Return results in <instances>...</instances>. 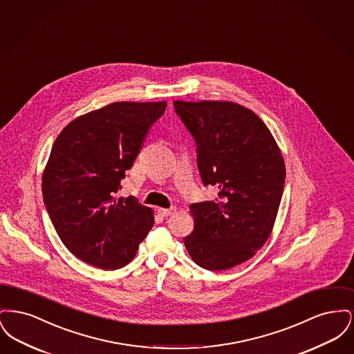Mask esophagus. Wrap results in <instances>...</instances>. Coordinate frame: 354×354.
I'll return each mask as SVG.
<instances>
[{
  "label": "esophagus",
  "mask_w": 354,
  "mask_h": 354,
  "mask_svg": "<svg viewBox=\"0 0 354 354\" xmlns=\"http://www.w3.org/2000/svg\"><path fill=\"white\" fill-rule=\"evenodd\" d=\"M176 207H171V208H158V214L160 216H169V215H174L176 214Z\"/></svg>",
  "instance_id": "esophagus-1"
}]
</instances>
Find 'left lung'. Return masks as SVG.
I'll list each match as a JSON object with an SVG mask.
<instances>
[{"mask_svg":"<svg viewBox=\"0 0 354 354\" xmlns=\"http://www.w3.org/2000/svg\"><path fill=\"white\" fill-rule=\"evenodd\" d=\"M198 145L204 185L215 201L191 204L194 231L185 236L191 259L224 270L250 260L268 240L286 183L281 151L252 110L230 101L174 102Z\"/></svg>","mask_w":354,"mask_h":354,"instance_id":"left-lung-1","label":"left lung"}]
</instances>
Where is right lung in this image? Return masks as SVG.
<instances>
[{"label":"right lung","mask_w":354,"mask_h":354,"mask_svg":"<svg viewBox=\"0 0 354 354\" xmlns=\"http://www.w3.org/2000/svg\"><path fill=\"white\" fill-rule=\"evenodd\" d=\"M167 102H114L71 120L57 136L42 174L51 223L70 252L101 270L134 259L153 211L118 198L147 133Z\"/></svg>","instance_id":"1"}]
</instances>
